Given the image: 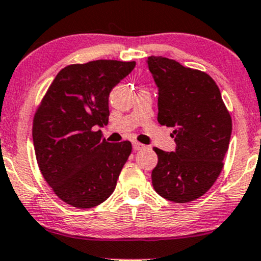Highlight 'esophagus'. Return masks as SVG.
I'll use <instances>...</instances> for the list:
<instances>
[{
	"instance_id": "1",
	"label": "esophagus",
	"mask_w": 261,
	"mask_h": 261,
	"mask_svg": "<svg viewBox=\"0 0 261 261\" xmlns=\"http://www.w3.org/2000/svg\"><path fill=\"white\" fill-rule=\"evenodd\" d=\"M145 148V145L142 143H138V142H133V149L134 150H142Z\"/></svg>"
}]
</instances>
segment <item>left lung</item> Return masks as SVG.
<instances>
[{"mask_svg":"<svg viewBox=\"0 0 261 261\" xmlns=\"http://www.w3.org/2000/svg\"><path fill=\"white\" fill-rule=\"evenodd\" d=\"M146 64L158 87V121L173 128L176 150L154 148L152 187L162 198L188 203L205 194L221 173L232 133L221 93L206 73L161 56Z\"/></svg>","mask_w":261,"mask_h":261,"instance_id":"8db88e82","label":"left lung"}]
</instances>
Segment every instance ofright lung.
I'll use <instances>...</instances> for the list:
<instances>
[{
    "label": "right lung",
    "instance_id": "1",
    "mask_svg": "<svg viewBox=\"0 0 261 261\" xmlns=\"http://www.w3.org/2000/svg\"><path fill=\"white\" fill-rule=\"evenodd\" d=\"M136 62L97 60L58 72L35 113L33 142L42 176L55 194L79 209L96 206L115 191L132 152L128 140L109 143V95Z\"/></svg>",
    "mask_w": 261,
    "mask_h": 261
}]
</instances>
